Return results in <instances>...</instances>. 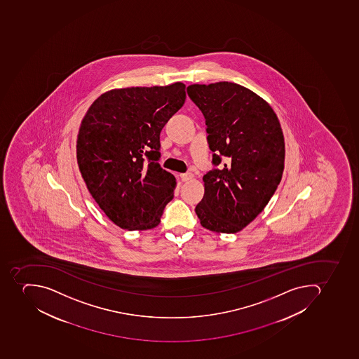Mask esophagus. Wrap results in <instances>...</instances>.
Instances as JSON below:
<instances>
[{
	"instance_id": "1",
	"label": "esophagus",
	"mask_w": 359,
	"mask_h": 359,
	"mask_svg": "<svg viewBox=\"0 0 359 359\" xmlns=\"http://www.w3.org/2000/svg\"><path fill=\"white\" fill-rule=\"evenodd\" d=\"M192 172H185V174H181L182 181L183 182H189L191 181L193 178Z\"/></svg>"
}]
</instances>
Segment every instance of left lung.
<instances>
[{"instance_id":"left-lung-1","label":"left lung","mask_w":359,"mask_h":359,"mask_svg":"<svg viewBox=\"0 0 359 359\" xmlns=\"http://www.w3.org/2000/svg\"><path fill=\"white\" fill-rule=\"evenodd\" d=\"M187 94L205 118L212 163L220 165L203 176L195 212L210 231L236 233L265 209L282 180L280 120L263 97L236 83L189 85Z\"/></svg>"}]
</instances>
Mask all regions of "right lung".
Wrapping results in <instances>:
<instances>
[{"label":"right lung","instance_id":"right-lung-1","mask_svg":"<svg viewBox=\"0 0 359 359\" xmlns=\"http://www.w3.org/2000/svg\"><path fill=\"white\" fill-rule=\"evenodd\" d=\"M185 84L107 90L83 118L76 158L88 192L126 230L158 226L176 178L159 166V135L187 99Z\"/></svg>","mask_w":359,"mask_h":359}]
</instances>
